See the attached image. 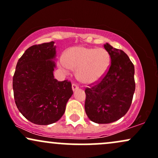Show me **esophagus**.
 <instances>
[{
    "mask_svg": "<svg viewBox=\"0 0 158 158\" xmlns=\"http://www.w3.org/2000/svg\"><path fill=\"white\" fill-rule=\"evenodd\" d=\"M72 90H73V91H75V90H77V89L79 88V86H77V85L76 84H72Z\"/></svg>",
    "mask_w": 158,
    "mask_h": 158,
    "instance_id": "esophagus-1",
    "label": "esophagus"
}]
</instances>
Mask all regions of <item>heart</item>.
Returning a JSON list of instances; mask_svg holds the SVG:
<instances>
[{
  "mask_svg": "<svg viewBox=\"0 0 158 158\" xmlns=\"http://www.w3.org/2000/svg\"><path fill=\"white\" fill-rule=\"evenodd\" d=\"M110 63V55L106 49L74 47L67 51L65 58L60 60V66L65 72L76 69L80 81L93 84L105 75Z\"/></svg>",
  "mask_w": 158,
  "mask_h": 158,
  "instance_id": "obj_1",
  "label": "heart"
}]
</instances>
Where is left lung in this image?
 I'll list each match as a JSON object with an SVG mask.
<instances>
[{
    "mask_svg": "<svg viewBox=\"0 0 158 158\" xmlns=\"http://www.w3.org/2000/svg\"><path fill=\"white\" fill-rule=\"evenodd\" d=\"M111 63L105 75L85 89V111L91 121L107 124L125 116L135 91L134 66L128 56L109 44L104 45Z\"/></svg>",
    "mask_w": 158,
    "mask_h": 158,
    "instance_id": "8db88e82",
    "label": "left lung"
}]
</instances>
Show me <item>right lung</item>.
I'll return each instance as SVG.
<instances>
[{
  "mask_svg": "<svg viewBox=\"0 0 158 158\" xmlns=\"http://www.w3.org/2000/svg\"><path fill=\"white\" fill-rule=\"evenodd\" d=\"M54 44L50 42L28 48L18 61L12 78L18 109L36 125H47L58 121L73 94L70 81L54 78Z\"/></svg>",
  "mask_w": 158,
  "mask_h": 158,
  "instance_id": "1",
  "label": "right lung"
}]
</instances>
